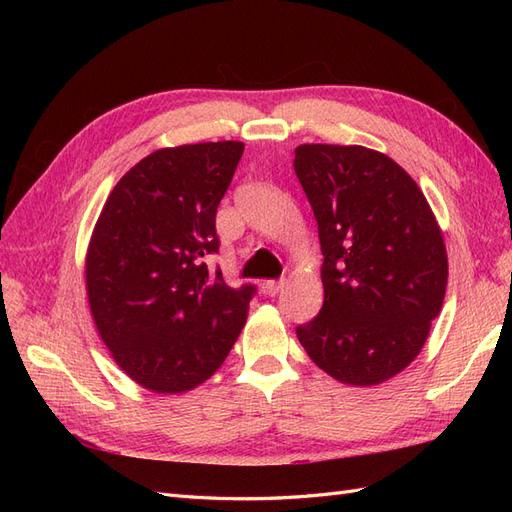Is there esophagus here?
Segmentation results:
<instances>
[{
	"mask_svg": "<svg viewBox=\"0 0 512 512\" xmlns=\"http://www.w3.org/2000/svg\"><path fill=\"white\" fill-rule=\"evenodd\" d=\"M282 286H284L282 280H267L265 284H262V292H265L267 297H275V294L282 290Z\"/></svg>",
	"mask_w": 512,
	"mask_h": 512,
	"instance_id": "1",
	"label": "esophagus"
}]
</instances>
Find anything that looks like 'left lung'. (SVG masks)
I'll list each match as a JSON object with an SVG mask.
<instances>
[{
	"instance_id": "8db88e82",
	"label": "left lung",
	"mask_w": 512,
	"mask_h": 512,
	"mask_svg": "<svg viewBox=\"0 0 512 512\" xmlns=\"http://www.w3.org/2000/svg\"><path fill=\"white\" fill-rule=\"evenodd\" d=\"M294 173L318 222L324 303L297 337L322 371L374 386L406 369L440 314L448 260L414 179L361 145H299Z\"/></svg>"
}]
</instances>
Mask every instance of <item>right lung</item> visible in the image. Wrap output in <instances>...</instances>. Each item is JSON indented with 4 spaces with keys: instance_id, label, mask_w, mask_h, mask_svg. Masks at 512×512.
<instances>
[{
    "instance_id": "obj_1",
    "label": "right lung",
    "mask_w": 512,
    "mask_h": 512,
    "mask_svg": "<svg viewBox=\"0 0 512 512\" xmlns=\"http://www.w3.org/2000/svg\"><path fill=\"white\" fill-rule=\"evenodd\" d=\"M241 156L237 141L149 153L119 179L91 235V316L115 363L153 393L203 384L245 324L256 288H230L207 267L220 250L215 211Z\"/></svg>"
}]
</instances>
